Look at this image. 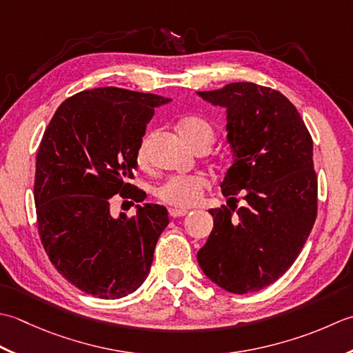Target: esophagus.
I'll return each mask as SVG.
<instances>
[{"instance_id":"esophagus-1","label":"esophagus","mask_w":353,"mask_h":353,"mask_svg":"<svg viewBox=\"0 0 353 353\" xmlns=\"http://www.w3.org/2000/svg\"><path fill=\"white\" fill-rule=\"evenodd\" d=\"M187 213H189V210H185V208H179V207H170V208H169V214H170L172 218L185 216Z\"/></svg>"}]
</instances>
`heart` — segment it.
<instances>
[{"label":"heart","instance_id":"1","mask_svg":"<svg viewBox=\"0 0 353 353\" xmlns=\"http://www.w3.org/2000/svg\"><path fill=\"white\" fill-rule=\"evenodd\" d=\"M179 134L189 146L199 139H207L210 141L214 139L212 125L201 117H185L179 123ZM137 161L140 166H145L148 163V140L141 141L139 150H137ZM205 185V178L201 175H176L158 185L155 195L169 205L192 207L199 203Z\"/></svg>","mask_w":353,"mask_h":353}]
</instances>
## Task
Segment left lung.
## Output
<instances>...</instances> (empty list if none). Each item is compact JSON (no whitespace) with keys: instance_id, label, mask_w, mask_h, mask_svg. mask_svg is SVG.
<instances>
[{"instance_id":"obj_1","label":"left lung","mask_w":353,"mask_h":353,"mask_svg":"<svg viewBox=\"0 0 353 353\" xmlns=\"http://www.w3.org/2000/svg\"><path fill=\"white\" fill-rule=\"evenodd\" d=\"M198 96L225 108L233 161L221 189L245 199L208 210L213 230L198 263L228 292L261 291L290 270L317 218L311 134L296 106L267 86L234 82Z\"/></svg>"}]
</instances>
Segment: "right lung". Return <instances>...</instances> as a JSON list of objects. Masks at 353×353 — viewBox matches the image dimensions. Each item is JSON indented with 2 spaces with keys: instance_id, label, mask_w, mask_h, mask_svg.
<instances>
[{
  "instance_id": "right-lung-1",
  "label": "right lung",
  "mask_w": 353,
  "mask_h": 353,
  "mask_svg": "<svg viewBox=\"0 0 353 353\" xmlns=\"http://www.w3.org/2000/svg\"><path fill=\"white\" fill-rule=\"evenodd\" d=\"M164 99L116 86L77 92L54 112L36 155L34 204L50 262L71 285L99 299L139 290L169 224L166 207L129 184L146 125ZM116 194L137 212L110 214Z\"/></svg>"
}]
</instances>
